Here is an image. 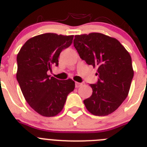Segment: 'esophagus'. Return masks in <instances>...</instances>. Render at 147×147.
Listing matches in <instances>:
<instances>
[{
    "label": "esophagus",
    "instance_id": "34e87169",
    "mask_svg": "<svg viewBox=\"0 0 147 147\" xmlns=\"http://www.w3.org/2000/svg\"><path fill=\"white\" fill-rule=\"evenodd\" d=\"M82 85H83L82 83L76 82V84H75V86H76V88H80V87H81Z\"/></svg>",
    "mask_w": 147,
    "mask_h": 147
}]
</instances>
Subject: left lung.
<instances>
[{"instance_id":"obj_1","label":"left lung","mask_w":147,"mask_h":147,"mask_svg":"<svg viewBox=\"0 0 147 147\" xmlns=\"http://www.w3.org/2000/svg\"><path fill=\"white\" fill-rule=\"evenodd\" d=\"M74 45L87 64L97 67L99 77L90 85L93 93L84 100L87 110L98 116L112 113L129 93L134 75L130 54L118 40L96 32L76 35Z\"/></svg>"}]
</instances>
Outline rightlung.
<instances>
[{
	"label": "right lung",
	"instance_id": "right-lung-1",
	"mask_svg": "<svg viewBox=\"0 0 147 147\" xmlns=\"http://www.w3.org/2000/svg\"><path fill=\"white\" fill-rule=\"evenodd\" d=\"M74 35L45 33L28 40L17 56V80L27 103L45 117L58 115L67 95L74 90L71 79L59 80L47 74L58 66L63 49L71 45Z\"/></svg>",
	"mask_w": 147,
	"mask_h": 147
}]
</instances>
